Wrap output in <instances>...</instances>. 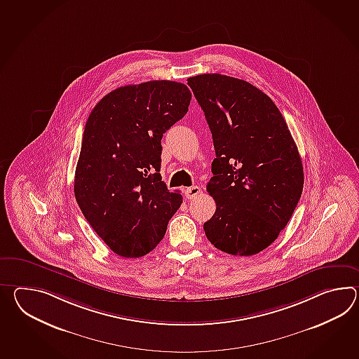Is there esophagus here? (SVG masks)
<instances>
[{
  "label": "esophagus",
  "mask_w": 359,
  "mask_h": 359,
  "mask_svg": "<svg viewBox=\"0 0 359 359\" xmlns=\"http://www.w3.org/2000/svg\"><path fill=\"white\" fill-rule=\"evenodd\" d=\"M199 193H201V188L199 187H191V188L185 189V197L188 199L196 198Z\"/></svg>",
  "instance_id": "1"
}]
</instances>
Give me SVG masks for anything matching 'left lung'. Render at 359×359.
I'll return each mask as SVG.
<instances>
[{"label": "left lung", "mask_w": 359, "mask_h": 359, "mask_svg": "<svg viewBox=\"0 0 359 359\" xmlns=\"http://www.w3.org/2000/svg\"><path fill=\"white\" fill-rule=\"evenodd\" d=\"M188 85L216 153L208 183L216 211L203 224L206 237L231 255L259 254L277 239L302 197L297 147L276 104L246 81L206 73Z\"/></svg>", "instance_id": "1"}]
</instances>
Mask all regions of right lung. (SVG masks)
<instances>
[{"instance_id": "obj_1", "label": "right lung", "mask_w": 359, "mask_h": 359, "mask_svg": "<svg viewBox=\"0 0 359 359\" xmlns=\"http://www.w3.org/2000/svg\"><path fill=\"white\" fill-rule=\"evenodd\" d=\"M191 94L175 81L116 88L88 116L74 196L96 234L122 257H142L163 238L183 197L161 177V139Z\"/></svg>"}]
</instances>
